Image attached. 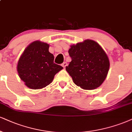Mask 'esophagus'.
I'll list each match as a JSON object with an SVG mask.
<instances>
[{"mask_svg":"<svg viewBox=\"0 0 132 132\" xmlns=\"http://www.w3.org/2000/svg\"><path fill=\"white\" fill-rule=\"evenodd\" d=\"M67 65V63L65 62H63L62 63V66L63 68L65 67Z\"/></svg>","mask_w":132,"mask_h":132,"instance_id":"obj_1","label":"esophagus"}]
</instances>
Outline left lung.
Segmentation results:
<instances>
[{
	"instance_id": "left-lung-1",
	"label": "left lung",
	"mask_w": 132,
	"mask_h": 132,
	"mask_svg": "<svg viewBox=\"0 0 132 132\" xmlns=\"http://www.w3.org/2000/svg\"><path fill=\"white\" fill-rule=\"evenodd\" d=\"M69 53L71 61L65 69L76 85L92 90L103 83L108 74L110 61L97 42L86 40L73 45Z\"/></svg>"
}]
</instances>
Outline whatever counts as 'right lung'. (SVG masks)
<instances>
[{"mask_svg": "<svg viewBox=\"0 0 132 132\" xmlns=\"http://www.w3.org/2000/svg\"><path fill=\"white\" fill-rule=\"evenodd\" d=\"M49 45L40 41L30 43L18 63L19 76L29 88L42 89L53 81L54 75L63 69L54 63V56L49 52Z\"/></svg>", "mask_w": 132, "mask_h": 132, "instance_id": "right-lung-1", "label": "right lung"}]
</instances>
